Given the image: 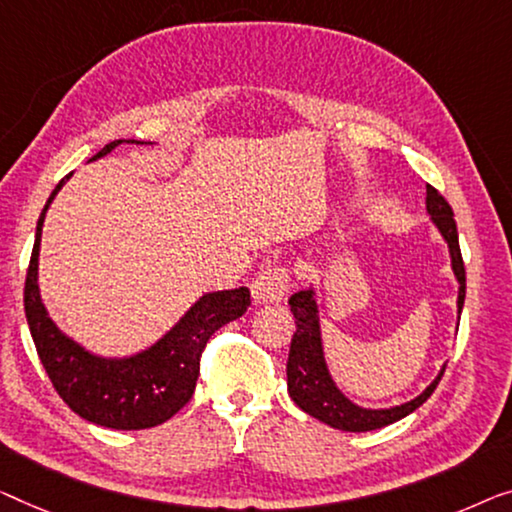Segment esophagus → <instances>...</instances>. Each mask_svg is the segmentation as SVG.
Masks as SVG:
<instances>
[{
  "label": "esophagus",
  "mask_w": 512,
  "mask_h": 512,
  "mask_svg": "<svg viewBox=\"0 0 512 512\" xmlns=\"http://www.w3.org/2000/svg\"><path fill=\"white\" fill-rule=\"evenodd\" d=\"M289 271L285 266H269L250 285L255 303H278L289 292Z\"/></svg>",
  "instance_id": "34e87169"
}]
</instances>
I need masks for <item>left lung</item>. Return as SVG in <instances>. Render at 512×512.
Here are the masks:
<instances>
[{
  "label": "left lung",
  "instance_id": "8db88e82",
  "mask_svg": "<svg viewBox=\"0 0 512 512\" xmlns=\"http://www.w3.org/2000/svg\"><path fill=\"white\" fill-rule=\"evenodd\" d=\"M425 207L430 213L434 225L439 227L441 236H444L448 248H451V262L455 278L460 282V296H457V310L462 312L464 294H467V273H464V262L460 253V239H457V225L453 218L451 204L444 200V195L437 188L427 186ZM289 308L294 312L296 331L292 335V345H289L287 356V391L296 402V407L303 409L317 421H322L331 427H338L342 432H370L386 427L400 418L409 416L421 404L430 398L434 388L444 377V370L439 377L432 381L425 391L418 395L416 400L404 402L400 407L393 409H363L349 402L338 388H335L333 379L326 370L324 352H322V338H319V317H317V303L312 289H301L289 296Z\"/></svg>",
  "mask_w": 512,
  "mask_h": 512
}]
</instances>
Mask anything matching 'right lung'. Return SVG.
<instances>
[{"mask_svg": "<svg viewBox=\"0 0 512 512\" xmlns=\"http://www.w3.org/2000/svg\"><path fill=\"white\" fill-rule=\"evenodd\" d=\"M121 142L124 140L105 144L94 160L110 154ZM68 177L71 174H66L52 190L36 225V241L25 278L29 331L52 386L75 414L112 430H147L165 423L193 398L204 347L220 326L234 322L248 310L250 289L239 287L204 294L181 317V322L147 352L119 361L91 356L57 329L38 294V246L45 211Z\"/></svg>", "mask_w": 512, "mask_h": 512, "instance_id": "1", "label": "right lung"}]
</instances>
